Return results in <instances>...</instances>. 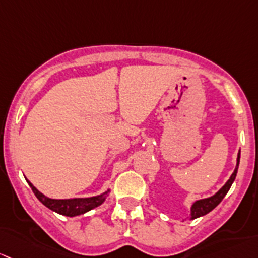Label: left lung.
<instances>
[{
	"label": "left lung",
	"mask_w": 258,
	"mask_h": 258,
	"mask_svg": "<svg viewBox=\"0 0 258 258\" xmlns=\"http://www.w3.org/2000/svg\"><path fill=\"white\" fill-rule=\"evenodd\" d=\"M240 155H241V151L238 150L236 168H235V170H233L232 174H231L230 179H228L226 181V184H225L224 186L220 188V190L217 191L216 194H214L212 196H210V198H206V199H200V200H196L195 203L191 205V208H190V220L198 219V217H201V216H204V215L209 214L210 211H212V210L216 208V206L219 205L220 203H221L222 199L226 196L228 190H230L231 185H232V182L235 181V179H236V175H237V170H238V165H240Z\"/></svg>",
	"instance_id": "8db88e82"
}]
</instances>
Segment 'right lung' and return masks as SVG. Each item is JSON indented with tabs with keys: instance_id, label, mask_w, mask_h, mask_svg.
I'll return each instance as SVG.
<instances>
[{
	"instance_id": "right-lung-1",
	"label": "right lung",
	"mask_w": 258,
	"mask_h": 258,
	"mask_svg": "<svg viewBox=\"0 0 258 258\" xmlns=\"http://www.w3.org/2000/svg\"><path fill=\"white\" fill-rule=\"evenodd\" d=\"M27 182L31 186L34 195H36V198L38 199V200L41 201L46 208L52 210V211L57 212V214L64 215V216H68V217L79 216V215H83L86 214V212L90 211V210L98 208V206H100L103 203H104L108 194H109V188H108L107 191L102 192L100 195L92 196V198L50 199L48 196L44 195V194H42L39 190H37V188L33 186V184L28 181V180Z\"/></svg>"
}]
</instances>
